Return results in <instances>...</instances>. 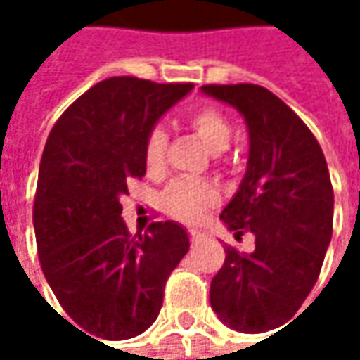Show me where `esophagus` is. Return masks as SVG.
I'll use <instances>...</instances> for the list:
<instances>
[{"label":"esophagus","instance_id":"obj_1","mask_svg":"<svg viewBox=\"0 0 360 360\" xmlns=\"http://www.w3.org/2000/svg\"><path fill=\"white\" fill-rule=\"evenodd\" d=\"M202 238H204V233H202L200 229H189V240H191L193 244L202 242Z\"/></svg>","mask_w":360,"mask_h":360}]
</instances>
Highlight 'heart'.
I'll use <instances>...</instances> for the list:
<instances>
[{
	"instance_id": "1",
	"label": "heart",
	"mask_w": 360,
	"mask_h": 360,
	"mask_svg": "<svg viewBox=\"0 0 360 360\" xmlns=\"http://www.w3.org/2000/svg\"><path fill=\"white\" fill-rule=\"evenodd\" d=\"M187 122L191 131L206 143L210 152H223L233 135L229 118L214 106H198L189 112ZM167 133L156 127L150 131L143 148V162L148 175L156 177L165 171ZM219 202V189L212 183L198 179L173 181L162 193V208L181 223H198L202 214Z\"/></svg>"
}]
</instances>
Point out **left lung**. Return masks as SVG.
<instances>
[{"label": "left lung", "mask_w": 360, "mask_h": 360, "mask_svg": "<svg viewBox=\"0 0 360 360\" xmlns=\"http://www.w3.org/2000/svg\"><path fill=\"white\" fill-rule=\"evenodd\" d=\"M202 91L240 110L250 135L246 175L221 219L236 238L250 231L254 252L227 246L210 283V307L231 329L269 331L298 313L321 273L333 229L323 150L302 118L260 85Z\"/></svg>", "instance_id": "8db88e82"}]
</instances>
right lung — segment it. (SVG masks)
Segmentation results:
<instances>
[{"label":"right lung","mask_w":360,"mask_h":360,"mask_svg":"<svg viewBox=\"0 0 360 360\" xmlns=\"http://www.w3.org/2000/svg\"><path fill=\"white\" fill-rule=\"evenodd\" d=\"M191 89L110 77L64 110L47 137L33 206L41 269L68 317L102 340L135 338L156 321L167 279L189 250L173 221L131 236L120 195L146 175L143 148L158 118Z\"/></svg>","instance_id":"right-lung-1"}]
</instances>
